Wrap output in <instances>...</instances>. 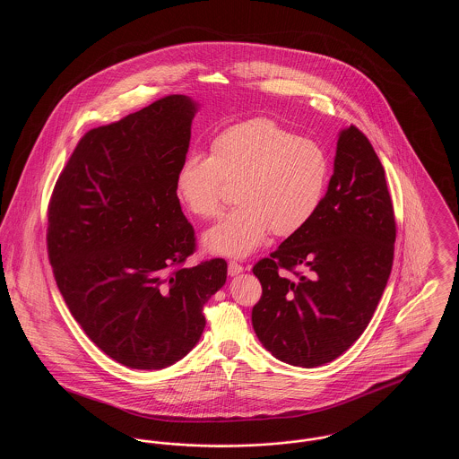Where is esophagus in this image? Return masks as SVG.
Instances as JSON below:
<instances>
[{
	"label": "esophagus",
	"mask_w": 459,
	"mask_h": 459,
	"mask_svg": "<svg viewBox=\"0 0 459 459\" xmlns=\"http://www.w3.org/2000/svg\"><path fill=\"white\" fill-rule=\"evenodd\" d=\"M240 272H244V266L239 262H236V260L229 262V275L234 277V275H238Z\"/></svg>",
	"instance_id": "esophagus-1"
}]
</instances>
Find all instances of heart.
Wrapping results in <instances>:
<instances>
[{
  "mask_svg": "<svg viewBox=\"0 0 459 459\" xmlns=\"http://www.w3.org/2000/svg\"><path fill=\"white\" fill-rule=\"evenodd\" d=\"M327 177V153L318 143L270 118H253L219 134L210 156L187 154L175 175V195L193 215L213 219L227 184H236L239 204L204 234V247L242 258L270 230L279 238L301 230L322 203Z\"/></svg>",
  "mask_w": 459,
  "mask_h": 459,
  "instance_id": "obj_1",
  "label": "heart"
}]
</instances>
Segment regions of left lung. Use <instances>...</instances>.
Listing matches in <instances>:
<instances>
[{
    "instance_id": "obj_1",
    "label": "left lung",
    "mask_w": 459,
    "mask_h": 459,
    "mask_svg": "<svg viewBox=\"0 0 459 459\" xmlns=\"http://www.w3.org/2000/svg\"><path fill=\"white\" fill-rule=\"evenodd\" d=\"M394 242L384 167L368 137L350 126L339 135L333 174L313 219L253 266L263 292L251 322L263 346L303 368L350 350L384 294Z\"/></svg>"
}]
</instances>
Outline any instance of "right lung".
<instances>
[{
  "mask_svg": "<svg viewBox=\"0 0 459 459\" xmlns=\"http://www.w3.org/2000/svg\"><path fill=\"white\" fill-rule=\"evenodd\" d=\"M196 105L165 96L82 135L48 204L46 246L77 324L111 359L161 370L196 346L227 262L186 268L193 225L175 195Z\"/></svg>",
  "mask_w": 459,
  "mask_h": 459,
  "instance_id": "obj_1",
  "label": "right lung"
}]
</instances>
